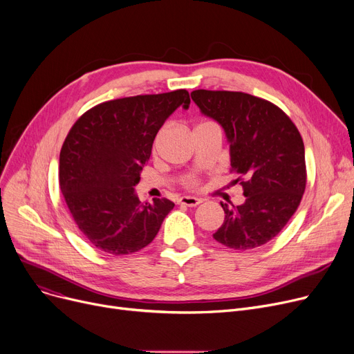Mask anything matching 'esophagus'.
Masks as SVG:
<instances>
[{"instance_id": "1", "label": "esophagus", "mask_w": 354, "mask_h": 354, "mask_svg": "<svg viewBox=\"0 0 354 354\" xmlns=\"http://www.w3.org/2000/svg\"><path fill=\"white\" fill-rule=\"evenodd\" d=\"M202 201L199 198H195V196H182L179 199V203L180 205H185V207H196L199 205Z\"/></svg>"}]
</instances>
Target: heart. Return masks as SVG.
Listing matches in <instances>:
<instances>
[{"label": "heart", "instance_id": "1", "mask_svg": "<svg viewBox=\"0 0 354 354\" xmlns=\"http://www.w3.org/2000/svg\"><path fill=\"white\" fill-rule=\"evenodd\" d=\"M187 185H188V187H196L198 182H196V179H195V178H191V179L187 182Z\"/></svg>", "mask_w": 354, "mask_h": 354}]
</instances>
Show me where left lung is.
I'll use <instances>...</instances> for the list:
<instances>
[{"label":"left lung","instance_id":"left-lung-1","mask_svg":"<svg viewBox=\"0 0 354 354\" xmlns=\"http://www.w3.org/2000/svg\"><path fill=\"white\" fill-rule=\"evenodd\" d=\"M191 97L225 130L235 182L245 196L238 207L221 202L225 219L214 238L232 250L261 247L287 225L306 189L299 129L280 107L248 93L195 90Z\"/></svg>","mask_w":354,"mask_h":354}]
</instances>
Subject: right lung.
Returning <instances> with one entry per match:
<instances>
[{
    "label": "right lung",
    "instance_id": "obj_1",
    "mask_svg": "<svg viewBox=\"0 0 354 354\" xmlns=\"http://www.w3.org/2000/svg\"><path fill=\"white\" fill-rule=\"evenodd\" d=\"M180 88L100 103L73 124L60 152L59 182L68 211L93 247L126 255L149 245L175 203H142L135 192L156 133L174 111L188 109Z\"/></svg>",
    "mask_w": 354,
    "mask_h": 354
}]
</instances>
